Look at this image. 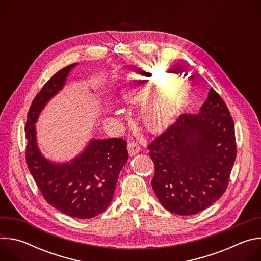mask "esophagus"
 I'll use <instances>...</instances> for the list:
<instances>
[{"label":"esophagus","instance_id":"1","mask_svg":"<svg viewBox=\"0 0 261 261\" xmlns=\"http://www.w3.org/2000/svg\"><path fill=\"white\" fill-rule=\"evenodd\" d=\"M139 145L137 143H134V142H131L128 146V153H129V156L130 157H133L135 156L138 152H139Z\"/></svg>","mask_w":261,"mask_h":261}]
</instances>
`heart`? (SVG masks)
Returning a JSON list of instances; mask_svg holds the SVG:
<instances>
[{
  "label": "heart",
  "instance_id": "1",
  "mask_svg": "<svg viewBox=\"0 0 261 261\" xmlns=\"http://www.w3.org/2000/svg\"><path fill=\"white\" fill-rule=\"evenodd\" d=\"M185 80L177 74L162 76L152 70L145 75L131 74L122 88V99L129 104H141L159 90L164 92L147 101L142 110V123L151 133L165 132L182 113L189 100L188 90L184 87ZM114 113L119 115L120 111Z\"/></svg>",
  "mask_w": 261,
  "mask_h": 261
}]
</instances>
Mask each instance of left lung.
I'll use <instances>...</instances> for the list:
<instances>
[{
	"label": "left lung",
	"mask_w": 261,
	"mask_h": 261,
	"mask_svg": "<svg viewBox=\"0 0 261 261\" xmlns=\"http://www.w3.org/2000/svg\"><path fill=\"white\" fill-rule=\"evenodd\" d=\"M153 189L170 213L195 215L224 194L237 157L234 124L212 88L197 115H181L150 145Z\"/></svg>",
	"instance_id": "1"
}]
</instances>
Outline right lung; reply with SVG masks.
I'll return each mask as SVG.
<instances>
[{
    "mask_svg": "<svg viewBox=\"0 0 261 261\" xmlns=\"http://www.w3.org/2000/svg\"><path fill=\"white\" fill-rule=\"evenodd\" d=\"M76 66L72 64L57 72L33 100L25 125V159L50 205L70 217L90 219L103 213L113 200L120 171L128 160L126 140L93 138L75 158L58 163L41 153L35 126L45 105L63 90Z\"/></svg>",
    "mask_w": 261,
    "mask_h": 261,
    "instance_id": "obj_1",
    "label": "right lung"
}]
</instances>
